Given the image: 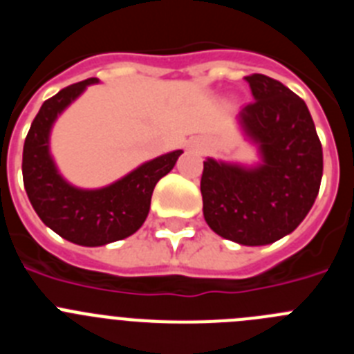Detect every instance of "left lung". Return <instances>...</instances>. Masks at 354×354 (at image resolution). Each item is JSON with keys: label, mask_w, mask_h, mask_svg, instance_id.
Listing matches in <instances>:
<instances>
[{"label": "left lung", "mask_w": 354, "mask_h": 354, "mask_svg": "<svg viewBox=\"0 0 354 354\" xmlns=\"http://www.w3.org/2000/svg\"><path fill=\"white\" fill-rule=\"evenodd\" d=\"M253 99L239 124L261 150L262 165L204 161V218L218 236L246 246L270 245L298 227L315 202L323 147L305 101L264 74L246 76Z\"/></svg>", "instance_id": "left-lung-1"}]
</instances>
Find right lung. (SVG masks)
Here are the masks:
<instances>
[{"label":"right lung","instance_id":"right-lung-1","mask_svg":"<svg viewBox=\"0 0 354 354\" xmlns=\"http://www.w3.org/2000/svg\"><path fill=\"white\" fill-rule=\"evenodd\" d=\"M92 83L95 77L74 83L44 102L23 149V180L31 205L51 230L81 246H102L136 232L149 214L156 184L183 154L174 150L159 156L101 189L71 186L49 154V133L56 117Z\"/></svg>","mask_w":354,"mask_h":354}]
</instances>
